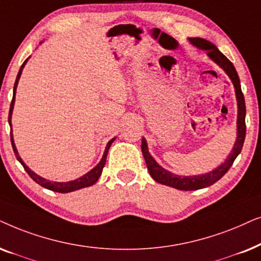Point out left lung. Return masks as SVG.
<instances>
[{
    "instance_id": "8db88e82",
    "label": "left lung",
    "mask_w": 261,
    "mask_h": 261,
    "mask_svg": "<svg viewBox=\"0 0 261 261\" xmlns=\"http://www.w3.org/2000/svg\"><path fill=\"white\" fill-rule=\"evenodd\" d=\"M189 41L193 46L200 50L205 51L207 57L211 61L215 62L218 67L224 70L228 77L230 79L235 89L236 101H238V119H236V141L232 147L230 154L225 159L224 162H222L220 166L213 171L205 173V174H198V175H178L174 173L167 171L162 166H160L156 160L152 158L149 152L148 143L145 138H142V152H143L145 163H147L149 174L151 178L162 185L174 187L176 190L181 191H194L200 190L204 187H209L216 181H218L225 173L229 171L232 162L238 158V155L241 152L242 145H244L245 137H246V105H245V98L241 92V83H240V79L238 72H236L234 65L230 61L228 60L225 56L216 47V45L210 43L209 40L203 39V38H189Z\"/></svg>"
}]
</instances>
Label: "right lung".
Wrapping results in <instances>:
<instances>
[{"label": "right lung", "mask_w": 261, "mask_h": 261, "mask_svg": "<svg viewBox=\"0 0 261 261\" xmlns=\"http://www.w3.org/2000/svg\"><path fill=\"white\" fill-rule=\"evenodd\" d=\"M43 43V41H41ZM40 43V44H41ZM30 60V57L27 58V60L23 62L21 68H20L19 72H17V76H16V80H15V83H14V89H13V100L12 102H10V109H9V117H8V121H9V126H10V141H12V147H13V150L15 152V156L17 159V161L21 163L23 168H25V171L29 173V175L32 178L34 181L37 184H39L40 186L45 187V189L47 190H51V191H55V192H60V193H68V192H72V191H76V190H81V189H85V187H89L92 185H94V184L98 181L100 175H101L102 173V168L103 166H105L106 163V158H107V152H109V149L111 147V144L113 143L114 140H116V137L112 138L109 143H107L106 148H105V151H103V155L101 160H100V162L96 165L94 168L90 169L88 173H86L85 175L80 176V178L75 179V180H71V181H67V182H58V181H50V180L43 178V176L38 175L37 173H34L32 169L30 168L29 166H26V163L23 162V160L20 158L19 155V151H17L16 149V145L14 143V137H13V128H12V114H13V109H14V103H15V95H16V88H17V83H19V80H20V76L22 74V70L23 68H25V65L27 63V61Z\"/></svg>", "instance_id": "add662e5"}]
</instances>
